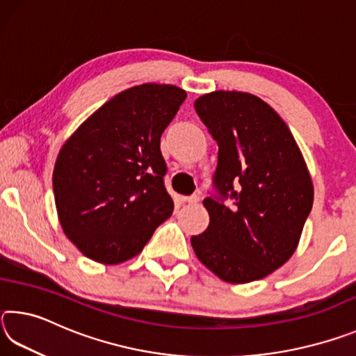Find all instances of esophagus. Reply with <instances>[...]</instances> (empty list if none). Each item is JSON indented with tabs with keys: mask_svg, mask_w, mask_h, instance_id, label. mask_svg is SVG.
Returning <instances> with one entry per match:
<instances>
[{
	"mask_svg": "<svg viewBox=\"0 0 356 356\" xmlns=\"http://www.w3.org/2000/svg\"><path fill=\"white\" fill-rule=\"evenodd\" d=\"M184 202H188V204H196L197 201H200V196L197 195H191V196H184L182 197Z\"/></svg>",
	"mask_w": 356,
	"mask_h": 356,
	"instance_id": "esophagus-1",
	"label": "esophagus"
}]
</instances>
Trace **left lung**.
<instances>
[{"mask_svg":"<svg viewBox=\"0 0 356 356\" xmlns=\"http://www.w3.org/2000/svg\"><path fill=\"white\" fill-rule=\"evenodd\" d=\"M195 110L218 144L210 222L191 245L226 282L265 278L297 248L314 201L311 176L291 130L256 95L215 91Z\"/></svg>","mask_w":356,"mask_h":356,"instance_id":"left-lung-1","label":"left lung"}]
</instances>
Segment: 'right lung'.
<instances>
[{"instance_id":"1","label":"right lung","mask_w":356,"mask_h":356,"mask_svg":"<svg viewBox=\"0 0 356 356\" xmlns=\"http://www.w3.org/2000/svg\"><path fill=\"white\" fill-rule=\"evenodd\" d=\"M185 97L171 84L130 88L63 146L53 171L58 218L86 257L108 265L127 261L171 216L160 138Z\"/></svg>"}]
</instances>
